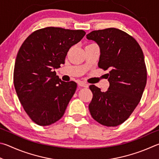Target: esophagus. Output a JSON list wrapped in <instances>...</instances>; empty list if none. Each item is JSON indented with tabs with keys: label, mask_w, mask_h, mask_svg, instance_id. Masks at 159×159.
Returning a JSON list of instances; mask_svg holds the SVG:
<instances>
[{
	"label": "esophagus",
	"mask_w": 159,
	"mask_h": 159,
	"mask_svg": "<svg viewBox=\"0 0 159 159\" xmlns=\"http://www.w3.org/2000/svg\"><path fill=\"white\" fill-rule=\"evenodd\" d=\"M78 85H79L80 87H84V88H88L89 87V85L87 84H86V83L83 82H80L79 83H78Z\"/></svg>",
	"instance_id": "esophagus-1"
}]
</instances>
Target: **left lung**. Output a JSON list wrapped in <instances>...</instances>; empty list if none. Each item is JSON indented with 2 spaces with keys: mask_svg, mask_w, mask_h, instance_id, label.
<instances>
[{
  "mask_svg": "<svg viewBox=\"0 0 159 159\" xmlns=\"http://www.w3.org/2000/svg\"><path fill=\"white\" fill-rule=\"evenodd\" d=\"M100 47L98 67L107 74L110 87L105 92L89 86L93 98L89 109L103 126H116L137 107L147 83V69L140 46L132 36L115 28L93 30L87 35Z\"/></svg>",
  "mask_w": 159,
  "mask_h": 159,
  "instance_id": "left-lung-1",
  "label": "left lung"
}]
</instances>
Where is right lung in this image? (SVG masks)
I'll use <instances>...</instances> for the list:
<instances>
[{
	"label": "right lung",
	"mask_w": 159,
	"mask_h": 159,
	"mask_svg": "<svg viewBox=\"0 0 159 159\" xmlns=\"http://www.w3.org/2000/svg\"><path fill=\"white\" fill-rule=\"evenodd\" d=\"M85 34L83 30L47 27L32 33L21 44L14 85L25 112L38 125H51L65 113L77 84L62 81L54 70L65 63L70 48Z\"/></svg>",
	"instance_id": "obj_1"
}]
</instances>
